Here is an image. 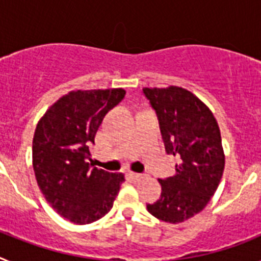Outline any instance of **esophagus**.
<instances>
[{
  "label": "esophagus",
  "mask_w": 261,
  "mask_h": 261,
  "mask_svg": "<svg viewBox=\"0 0 261 261\" xmlns=\"http://www.w3.org/2000/svg\"><path fill=\"white\" fill-rule=\"evenodd\" d=\"M132 177L135 179V180H142V179H145L146 177V175L145 174H137V172H132Z\"/></svg>",
  "instance_id": "obj_1"
}]
</instances>
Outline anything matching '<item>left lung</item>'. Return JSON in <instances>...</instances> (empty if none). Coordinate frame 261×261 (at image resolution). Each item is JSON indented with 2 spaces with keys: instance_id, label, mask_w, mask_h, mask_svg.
<instances>
[{
  "instance_id": "obj_1",
  "label": "left lung",
  "mask_w": 261,
  "mask_h": 261,
  "mask_svg": "<svg viewBox=\"0 0 261 261\" xmlns=\"http://www.w3.org/2000/svg\"><path fill=\"white\" fill-rule=\"evenodd\" d=\"M155 111L167 154L176 156L174 176L158 179L162 192L147 212L168 223L184 222L211 201L225 168L221 132L212 111L177 86L142 89Z\"/></svg>"
}]
</instances>
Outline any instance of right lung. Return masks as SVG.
I'll return each mask as SVG.
<instances>
[{
    "mask_svg": "<svg viewBox=\"0 0 261 261\" xmlns=\"http://www.w3.org/2000/svg\"><path fill=\"white\" fill-rule=\"evenodd\" d=\"M124 89L77 90L61 96L39 120L32 140V166L45 200L77 225L98 221L114 205L121 172L91 168L89 145Z\"/></svg>",
    "mask_w": 261,
    "mask_h": 261,
    "instance_id": "right-lung-1",
    "label": "right lung"
}]
</instances>
